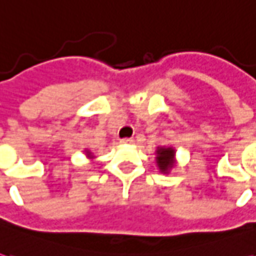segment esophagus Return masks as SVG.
Segmentation results:
<instances>
[{
  "label": "esophagus",
  "mask_w": 256,
  "mask_h": 256,
  "mask_svg": "<svg viewBox=\"0 0 256 256\" xmlns=\"http://www.w3.org/2000/svg\"><path fill=\"white\" fill-rule=\"evenodd\" d=\"M122 144H128V145H132L134 144V140L133 138H123L122 141H120Z\"/></svg>",
  "instance_id": "1"
}]
</instances>
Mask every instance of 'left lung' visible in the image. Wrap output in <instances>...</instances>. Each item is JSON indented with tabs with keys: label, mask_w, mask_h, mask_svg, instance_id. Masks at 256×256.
Masks as SVG:
<instances>
[{
	"label": "left lung",
	"mask_w": 256,
	"mask_h": 256,
	"mask_svg": "<svg viewBox=\"0 0 256 256\" xmlns=\"http://www.w3.org/2000/svg\"><path fill=\"white\" fill-rule=\"evenodd\" d=\"M174 156H176V150L172 146H159L156 150V163L162 172L168 174V172L174 167Z\"/></svg>",
	"instance_id": "left-lung-1"
}]
</instances>
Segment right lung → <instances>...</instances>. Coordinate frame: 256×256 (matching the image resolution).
I'll return each mask as SVG.
<instances>
[{
  "mask_svg": "<svg viewBox=\"0 0 256 256\" xmlns=\"http://www.w3.org/2000/svg\"><path fill=\"white\" fill-rule=\"evenodd\" d=\"M86 155L89 156V158H93V155H92V152H89V150H86Z\"/></svg>",
  "mask_w": 256,
  "mask_h": 256,
  "instance_id": "obj_1",
  "label": "right lung"
}]
</instances>
